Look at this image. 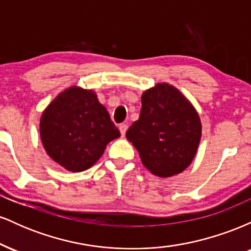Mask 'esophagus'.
Returning a JSON list of instances; mask_svg holds the SVG:
<instances>
[{
  "mask_svg": "<svg viewBox=\"0 0 251 251\" xmlns=\"http://www.w3.org/2000/svg\"><path fill=\"white\" fill-rule=\"evenodd\" d=\"M119 131H120V133H122V135L124 137V135H125V133H126V131H127V125H126V124H120V125H119Z\"/></svg>",
  "mask_w": 251,
  "mask_h": 251,
  "instance_id": "obj_1",
  "label": "esophagus"
}]
</instances>
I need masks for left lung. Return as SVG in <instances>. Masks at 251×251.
Masks as SVG:
<instances>
[{"instance_id":"obj_1","label":"left lung","mask_w":251,"mask_h":251,"mask_svg":"<svg viewBox=\"0 0 251 251\" xmlns=\"http://www.w3.org/2000/svg\"><path fill=\"white\" fill-rule=\"evenodd\" d=\"M201 137V123L196 108L179 89L166 82L144 92L139 119L126 132L144 166L162 178L188 168Z\"/></svg>"}]
</instances>
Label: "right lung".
Wrapping results in <instances>:
<instances>
[{
  "label": "right lung",
  "instance_id": "add662e5",
  "mask_svg": "<svg viewBox=\"0 0 251 251\" xmlns=\"http://www.w3.org/2000/svg\"><path fill=\"white\" fill-rule=\"evenodd\" d=\"M40 137L54 162L71 172H81L99 160L120 132L92 89L72 86L43 111Z\"/></svg>",
  "mask_w": 251,
  "mask_h": 251
}]
</instances>
